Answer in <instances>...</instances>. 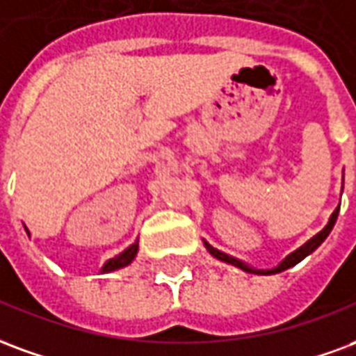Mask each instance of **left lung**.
Masks as SVG:
<instances>
[{"label":"left lung","instance_id":"1","mask_svg":"<svg viewBox=\"0 0 356 356\" xmlns=\"http://www.w3.org/2000/svg\"><path fill=\"white\" fill-rule=\"evenodd\" d=\"M338 214H339V207H338V209H336V210H334V212H332L330 222H328V225L324 227L323 232L316 233L315 237L309 238V241H307L305 245L300 246V248H298L296 252H292V254H290V256H286V258H284V260H282L281 264H279V266L275 267V269H269V271H258V269H252V267L245 266L243 261L235 260V258H232V256H227V254H224V252H220V250H216V248H214V246H210L209 243H204V245H207V248H209V252L212 254L214 258H218V260H222V261H227V264H233V266L241 267L243 271H248V273H261V275L281 273V271H284V269H288V267L296 266L298 261H302L303 258H305V256H309V254L313 252V250H316L318 246L323 245L324 238H326V237H328V235H330L332 227H334V224H336V220H338Z\"/></svg>","mask_w":356,"mask_h":356}]
</instances>
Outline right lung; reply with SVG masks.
Returning a JSON list of instances; mask_svg holds the SVG:
<instances>
[{
  "label": "right lung",
  "instance_id": "1",
  "mask_svg": "<svg viewBox=\"0 0 356 356\" xmlns=\"http://www.w3.org/2000/svg\"><path fill=\"white\" fill-rule=\"evenodd\" d=\"M136 252H138V241H136L134 245L129 246L124 252H121L119 256H115V258H111V260L106 261V266L102 267V273H110V271H115V269H119V267L129 266V264L134 260Z\"/></svg>",
  "mask_w": 356,
  "mask_h": 356
}]
</instances>
